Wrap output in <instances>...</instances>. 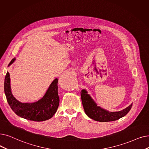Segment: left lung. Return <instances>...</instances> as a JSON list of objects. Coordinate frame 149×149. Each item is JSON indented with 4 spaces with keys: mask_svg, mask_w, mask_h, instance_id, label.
<instances>
[{
    "mask_svg": "<svg viewBox=\"0 0 149 149\" xmlns=\"http://www.w3.org/2000/svg\"><path fill=\"white\" fill-rule=\"evenodd\" d=\"M81 98L86 114L91 119L99 122H110L118 120L125 116L132 107V104H131L119 111H108L97 105V103L91 97L85 89L81 90Z\"/></svg>",
    "mask_w": 149,
    "mask_h": 149,
    "instance_id": "8db88e82",
    "label": "left lung"
}]
</instances>
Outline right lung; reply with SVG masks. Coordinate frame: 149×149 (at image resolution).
<instances>
[{
    "mask_svg": "<svg viewBox=\"0 0 149 149\" xmlns=\"http://www.w3.org/2000/svg\"><path fill=\"white\" fill-rule=\"evenodd\" d=\"M15 60L14 58L9 63L8 66L13 63ZM4 91L12 110L19 117L27 120L36 122L48 120L53 117L59 106L57 79L52 82L46 94L40 100L34 103H21L12 94L10 74L7 72L5 77Z\"/></svg>",
    "mask_w": 149,
    "mask_h": 149,
    "instance_id": "right-lung-1",
    "label": "right lung"
}]
</instances>
